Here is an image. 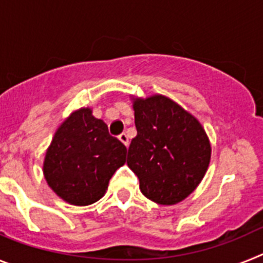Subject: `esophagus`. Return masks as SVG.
<instances>
[{
    "label": "esophagus",
    "mask_w": 263,
    "mask_h": 263,
    "mask_svg": "<svg viewBox=\"0 0 263 263\" xmlns=\"http://www.w3.org/2000/svg\"><path fill=\"white\" fill-rule=\"evenodd\" d=\"M118 139H120L121 142L124 143L125 146H129V138H127V136H126V133H122V134H120V136H118Z\"/></svg>",
    "instance_id": "1"
}]
</instances>
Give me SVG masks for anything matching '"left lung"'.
Segmentation results:
<instances>
[{
	"mask_svg": "<svg viewBox=\"0 0 263 263\" xmlns=\"http://www.w3.org/2000/svg\"><path fill=\"white\" fill-rule=\"evenodd\" d=\"M133 109L137 136L127 150V166L138 176L141 192L162 205L184 200L210 166L205 130L191 113L162 95L133 99Z\"/></svg>",
	"mask_w": 263,
	"mask_h": 263,
	"instance_id": "1",
	"label": "left lung"
}]
</instances>
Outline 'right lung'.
<instances>
[{
	"mask_svg": "<svg viewBox=\"0 0 263 263\" xmlns=\"http://www.w3.org/2000/svg\"><path fill=\"white\" fill-rule=\"evenodd\" d=\"M126 162V147L111 137L92 109L72 111L55 132L43 174L55 194L72 205H89L105 195L113 174Z\"/></svg>",
	"mask_w": 263,
	"mask_h": 263,
	"instance_id": "obj_1",
	"label": "right lung"
}]
</instances>
